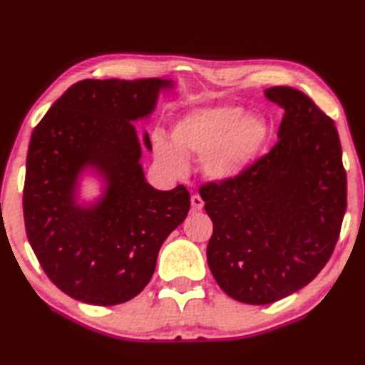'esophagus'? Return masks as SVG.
<instances>
[{
	"instance_id": "esophagus-1",
	"label": "esophagus",
	"mask_w": 365,
	"mask_h": 365,
	"mask_svg": "<svg viewBox=\"0 0 365 365\" xmlns=\"http://www.w3.org/2000/svg\"><path fill=\"white\" fill-rule=\"evenodd\" d=\"M191 207L195 208V210H202L204 208V200L199 195H192L191 196Z\"/></svg>"
}]
</instances>
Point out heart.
Returning <instances> with one entry per match:
<instances>
[{
  "mask_svg": "<svg viewBox=\"0 0 365 365\" xmlns=\"http://www.w3.org/2000/svg\"><path fill=\"white\" fill-rule=\"evenodd\" d=\"M173 142L155 138V155L170 173L183 174L187 157L202 158L204 174L213 182H234L259 158L269 138L265 118L246 114L238 105L199 108L173 127Z\"/></svg>",
  "mask_w": 365,
  "mask_h": 365,
  "instance_id": "1",
  "label": "heart"
}]
</instances>
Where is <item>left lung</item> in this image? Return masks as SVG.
I'll list each match as a JSON object with an SVG mask.
<instances>
[{
	"instance_id": "1",
	"label": "left lung",
	"mask_w": 365,
	"mask_h": 365,
	"mask_svg": "<svg viewBox=\"0 0 365 365\" xmlns=\"http://www.w3.org/2000/svg\"><path fill=\"white\" fill-rule=\"evenodd\" d=\"M284 108L279 141L234 182L199 190L213 221L207 262L230 298L269 304L327 265L346 210L337 130L301 91L265 89Z\"/></svg>"
}]
</instances>
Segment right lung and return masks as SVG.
I'll list each match as a JSON object with an SVG mask.
<instances>
[{
	"label": "right lung",
	"instance_id": "right-lung-1",
	"mask_svg": "<svg viewBox=\"0 0 365 365\" xmlns=\"http://www.w3.org/2000/svg\"><path fill=\"white\" fill-rule=\"evenodd\" d=\"M173 80H83L68 88L31 135L23 215L29 245L50 281L92 306L144 290L163 242L187 218L190 192L147 183L135 123L155 111ZM143 144L152 150L149 133ZM104 183L78 204L81 177Z\"/></svg>",
	"mask_w": 365,
	"mask_h": 365
}]
</instances>
